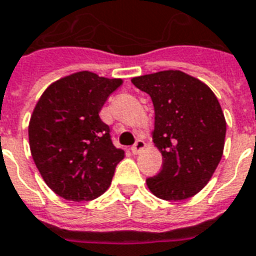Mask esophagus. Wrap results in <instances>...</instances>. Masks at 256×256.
Returning <instances> with one entry per match:
<instances>
[{"mask_svg":"<svg viewBox=\"0 0 256 256\" xmlns=\"http://www.w3.org/2000/svg\"><path fill=\"white\" fill-rule=\"evenodd\" d=\"M145 146H146V145H145V142H144L142 140H138L137 142L133 145V148H132V152H133L134 154H138V153L142 152L144 149H145Z\"/></svg>","mask_w":256,"mask_h":256,"instance_id":"obj_1","label":"esophagus"}]
</instances>
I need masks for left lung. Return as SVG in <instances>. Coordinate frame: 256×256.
I'll return each instance as SVG.
<instances>
[{
  "mask_svg": "<svg viewBox=\"0 0 256 256\" xmlns=\"http://www.w3.org/2000/svg\"><path fill=\"white\" fill-rule=\"evenodd\" d=\"M152 98V140L162 156V171L148 178L153 196L166 200L194 196L208 184L224 153L226 122L213 90L180 70L133 77Z\"/></svg>",
  "mask_w": 256,
  "mask_h": 256,
  "instance_id": "8db88e82",
  "label": "left lung"
}]
</instances>
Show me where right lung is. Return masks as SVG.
<instances>
[{"mask_svg":"<svg viewBox=\"0 0 256 256\" xmlns=\"http://www.w3.org/2000/svg\"><path fill=\"white\" fill-rule=\"evenodd\" d=\"M123 84L82 70L54 81L30 119L28 140L35 166L56 194L90 200L107 190L124 152L114 146L99 112Z\"/></svg>","mask_w":256,"mask_h":256,"instance_id":"1","label":"right lung"}]
</instances>
